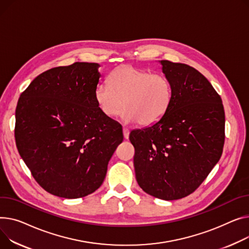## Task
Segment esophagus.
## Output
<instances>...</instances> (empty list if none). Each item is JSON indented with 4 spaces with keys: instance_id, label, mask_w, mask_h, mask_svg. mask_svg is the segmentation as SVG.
Instances as JSON below:
<instances>
[{
    "instance_id": "1",
    "label": "esophagus",
    "mask_w": 249,
    "mask_h": 249,
    "mask_svg": "<svg viewBox=\"0 0 249 249\" xmlns=\"http://www.w3.org/2000/svg\"><path fill=\"white\" fill-rule=\"evenodd\" d=\"M129 133H130L129 129L123 128V135H124V138H125V139H128V138H129Z\"/></svg>"
}]
</instances>
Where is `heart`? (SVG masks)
I'll use <instances>...</instances> for the list:
<instances>
[{"label":"heart","mask_w":249,"mask_h":249,"mask_svg":"<svg viewBox=\"0 0 249 249\" xmlns=\"http://www.w3.org/2000/svg\"><path fill=\"white\" fill-rule=\"evenodd\" d=\"M173 90L170 81L161 74L123 65L110 75V84L101 82L95 87L96 104L108 118L127 109L124 119L150 126L158 122L171 105Z\"/></svg>","instance_id":"1"}]
</instances>
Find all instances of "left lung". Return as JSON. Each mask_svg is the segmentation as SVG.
I'll use <instances>...</instances> for the list:
<instances>
[{"mask_svg":"<svg viewBox=\"0 0 249 249\" xmlns=\"http://www.w3.org/2000/svg\"><path fill=\"white\" fill-rule=\"evenodd\" d=\"M172 85L170 107L153 125L131 131L139 186L163 200L183 198L219 161L224 144L222 100L210 82L186 64L159 61Z\"/></svg>","mask_w":249,"mask_h":249,"instance_id":"1","label":"left lung"}]
</instances>
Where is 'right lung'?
I'll list each match as a JSON object with an SVG mask.
<instances>
[{"label":"right lung","instance_id":"1","mask_svg":"<svg viewBox=\"0 0 249 249\" xmlns=\"http://www.w3.org/2000/svg\"><path fill=\"white\" fill-rule=\"evenodd\" d=\"M99 67L76 62L50 69L30 83L16 108L18 151L40 186L59 197L96 191L123 141L122 126L95 101Z\"/></svg>","mask_w":249,"mask_h":249}]
</instances>
